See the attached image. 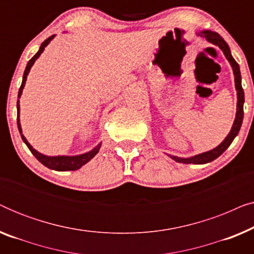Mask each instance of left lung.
I'll list each match as a JSON object with an SVG mask.
<instances>
[{
	"label": "left lung",
	"instance_id": "8db88e82",
	"mask_svg": "<svg viewBox=\"0 0 254 254\" xmlns=\"http://www.w3.org/2000/svg\"><path fill=\"white\" fill-rule=\"evenodd\" d=\"M199 36L204 37L208 41H210L211 44L216 45V46L220 47L221 50L223 51L225 58H227L228 61L230 62L232 70H234V74H235V84H236V90H237V97H238L237 113H236V119L230 133H229L228 136L225 137V140L222 142L218 147L213 149V150L193 156V157L190 158H179V157H176V156H170V157L175 159L176 162L185 163V164H190V163H193V164H206V163L214 161V159H216L218 156H221L229 148V145L231 144V142L234 141V138L237 136V134L239 133V129H241L242 127L243 118H244V90L242 88L241 70H239L238 64L235 61V59L232 58V55L230 53V48H229L228 44L225 43L223 38L216 32H211V31L206 30L199 33Z\"/></svg>",
	"mask_w": 254,
	"mask_h": 254
}]
</instances>
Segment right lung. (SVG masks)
<instances>
[{
  "instance_id": "obj_1",
  "label": "right lung",
  "mask_w": 254,
  "mask_h": 254,
  "mask_svg": "<svg viewBox=\"0 0 254 254\" xmlns=\"http://www.w3.org/2000/svg\"><path fill=\"white\" fill-rule=\"evenodd\" d=\"M53 38H54V34H53V36H51L50 38H47V39L45 40L43 44H41L39 51L37 52L36 55H34V57L31 59L29 62H27L25 71H24V75H23L22 85H20L19 91H18V98L20 97V95H22L24 85H25V82H26L27 74H29L31 67H32L34 61H36L37 59L40 57V54L44 52L45 47H46L47 45L50 44V41L53 39ZM17 125H18V129H19L20 136H22L24 143L27 145V148H29L30 151L34 155V157H36L38 161L41 163V164L47 166L48 169L57 170V171H74V170L79 169L81 166L86 164V163H88L90 159L95 157L97 152L99 151L100 145H102L99 143L95 149H93V150H91L90 152H86V154L79 155V156H55V157H51V156H45L43 154H40V152H38L36 149H33L32 147H31V144L29 143V142H27L26 138L24 137V135L22 134V128H20V124H19V100H17Z\"/></svg>"
}]
</instances>
